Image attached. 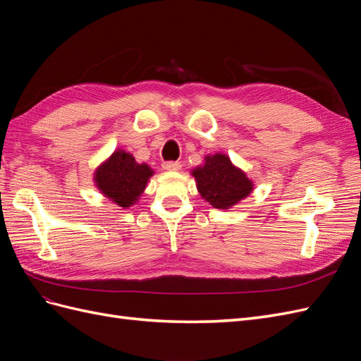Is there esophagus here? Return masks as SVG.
<instances>
[{"label":"esophagus","mask_w":361,"mask_h":361,"mask_svg":"<svg viewBox=\"0 0 361 361\" xmlns=\"http://www.w3.org/2000/svg\"><path fill=\"white\" fill-rule=\"evenodd\" d=\"M162 169L167 170V171H179L182 169V166H180V162L169 161V162H164L162 164Z\"/></svg>","instance_id":"34e87169"}]
</instances>
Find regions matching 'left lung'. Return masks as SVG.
Returning <instances> with one entry per match:
<instances>
[{
	"label": "left lung",
	"mask_w": 361,
	"mask_h": 361,
	"mask_svg": "<svg viewBox=\"0 0 361 361\" xmlns=\"http://www.w3.org/2000/svg\"><path fill=\"white\" fill-rule=\"evenodd\" d=\"M197 190L215 209H231L232 206L248 197L253 191V180L245 171L238 169L224 154L204 157L203 166L191 170Z\"/></svg>",
	"instance_id": "left-lung-1"
}]
</instances>
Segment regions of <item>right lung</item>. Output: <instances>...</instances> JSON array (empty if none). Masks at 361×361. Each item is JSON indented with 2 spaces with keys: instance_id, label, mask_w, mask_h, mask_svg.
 <instances>
[{
  "instance_id": "1",
  "label": "right lung",
  "mask_w": 361,
  "mask_h": 361,
  "mask_svg": "<svg viewBox=\"0 0 361 361\" xmlns=\"http://www.w3.org/2000/svg\"><path fill=\"white\" fill-rule=\"evenodd\" d=\"M154 176L146 162L138 164L128 152L117 149L94 171V185L106 199L128 209L143 194L149 179Z\"/></svg>"
}]
</instances>
